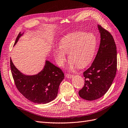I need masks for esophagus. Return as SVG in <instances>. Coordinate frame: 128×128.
Masks as SVG:
<instances>
[{"mask_svg":"<svg viewBox=\"0 0 128 128\" xmlns=\"http://www.w3.org/2000/svg\"><path fill=\"white\" fill-rule=\"evenodd\" d=\"M66 77L67 78H73V75L70 74H66Z\"/></svg>","mask_w":128,"mask_h":128,"instance_id":"obj_1","label":"esophagus"}]
</instances>
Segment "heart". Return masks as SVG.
<instances>
[{
	"label": "heart",
	"instance_id": "1",
	"mask_svg": "<svg viewBox=\"0 0 128 128\" xmlns=\"http://www.w3.org/2000/svg\"><path fill=\"white\" fill-rule=\"evenodd\" d=\"M96 46V38L92 34L82 32L71 33L61 40L60 46L54 48V55L59 66H64L68 53L70 70L76 66L83 68L92 61Z\"/></svg>",
	"mask_w": 128,
	"mask_h": 128
}]
</instances>
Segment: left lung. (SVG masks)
Here are the masks:
<instances>
[{"instance_id": "obj_1", "label": "left lung", "mask_w": 128, "mask_h": 128, "mask_svg": "<svg viewBox=\"0 0 128 128\" xmlns=\"http://www.w3.org/2000/svg\"><path fill=\"white\" fill-rule=\"evenodd\" d=\"M100 43L91 67L83 73L85 84L79 91L81 98L87 100L100 98L108 92L116 76L117 49L111 34L100 25Z\"/></svg>"}]
</instances>
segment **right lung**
Listing matches in <instances>:
<instances>
[{
    "label": "right lung",
    "mask_w": 128,
    "mask_h": 128,
    "mask_svg": "<svg viewBox=\"0 0 128 128\" xmlns=\"http://www.w3.org/2000/svg\"><path fill=\"white\" fill-rule=\"evenodd\" d=\"M23 35L20 32L14 46ZM10 67L14 84L18 91L28 100L37 104H46L56 97L59 85L64 79L63 72L49 61L43 70L34 76H26L14 66L10 59Z\"/></svg>",
    "instance_id": "right-lung-1"
}]
</instances>
